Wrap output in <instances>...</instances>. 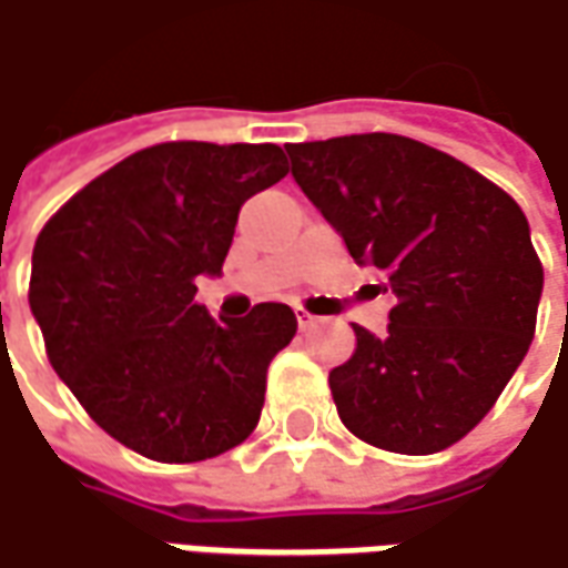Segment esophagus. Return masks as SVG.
<instances>
[{
  "instance_id": "obj_1",
  "label": "esophagus",
  "mask_w": 568,
  "mask_h": 568,
  "mask_svg": "<svg viewBox=\"0 0 568 568\" xmlns=\"http://www.w3.org/2000/svg\"><path fill=\"white\" fill-rule=\"evenodd\" d=\"M295 316H298V326L307 333V329H314L316 323H320V316L307 314V311H295Z\"/></svg>"
}]
</instances>
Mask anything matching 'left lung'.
Returning a JSON list of instances; mask_svg holds the SVG:
<instances>
[{
  "mask_svg": "<svg viewBox=\"0 0 568 568\" xmlns=\"http://www.w3.org/2000/svg\"><path fill=\"white\" fill-rule=\"evenodd\" d=\"M292 176L357 264L385 273L388 333L354 326L329 373L342 423L395 454L460 442L523 364L544 288L523 207L416 139L361 133L285 145Z\"/></svg>",
  "mask_w": 568,
  "mask_h": 568,
  "instance_id": "obj_1",
  "label": "left lung"
}]
</instances>
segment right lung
Returning a JSON list of instances; mask_svg holds the SVG:
<instances>
[{
    "label": "right lung",
    "instance_id": "right-lung-1",
    "mask_svg": "<svg viewBox=\"0 0 568 568\" xmlns=\"http://www.w3.org/2000/svg\"><path fill=\"white\" fill-rule=\"evenodd\" d=\"M285 173L273 142H161L42 226L30 311L49 364L111 438L149 460L217 457L261 419L267 366L298 320L264 301L217 323L195 304V280L220 276L239 207Z\"/></svg>",
    "mask_w": 568,
    "mask_h": 568
}]
</instances>
